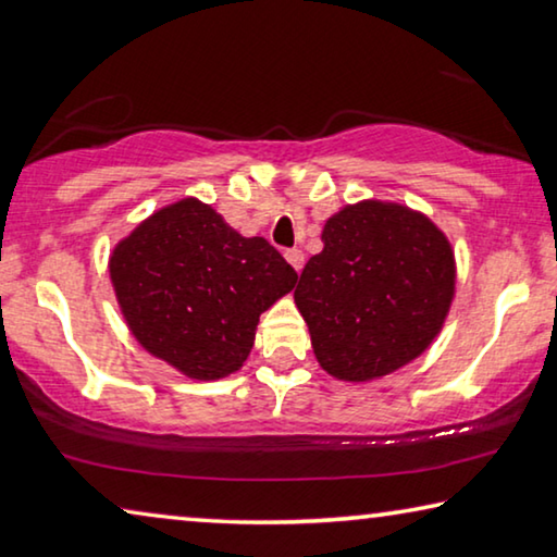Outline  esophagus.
Instances as JSON below:
<instances>
[{
	"label": "esophagus",
	"instance_id": "34e87169",
	"mask_svg": "<svg viewBox=\"0 0 557 557\" xmlns=\"http://www.w3.org/2000/svg\"><path fill=\"white\" fill-rule=\"evenodd\" d=\"M285 260L293 264L295 272H299V270H302V264H305V252L302 250H287Z\"/></svg>",
	"mask_w": 557,
	"mask_h": 557
}]
</instances>
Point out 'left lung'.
Listing matches in <instances>:
<instances>
[{
    "mask_svg": "<svg viewBox=\"0 0 557 557\" xmlns=\"http://www.w3.org/2000/svg\"><path fill=\"white\" fill-rule=\"evenodd\" d=\"M295 305L326 374L364 384L419 359L456 295V255L421 210L367 198L326 218Z\"/></svg>",
    "mask_w": 557,
    "mask_h": 557,
    "instance_id": "left-lung-1",
    "label": "left lung"
}]
</instances>
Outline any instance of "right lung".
<instances>
[{
	"mask_svg": "<svg viewBox=\"0 0 557 557\" xmlns=\"http://www.w3.org/2000/svg\"><path fill=\"white\" fill-rule=\"evenodd\" d=\"M109 275L126 326L148 355L215 382L245 364L260 314L297 272L264 237H245L213 206L181 198L113 245Z\"/></svg>",
	"mask_w": 557,
	"mask_h": 557,
	"instance_id": "add662e5",
	"label": "right lung"
}]
</instances>
